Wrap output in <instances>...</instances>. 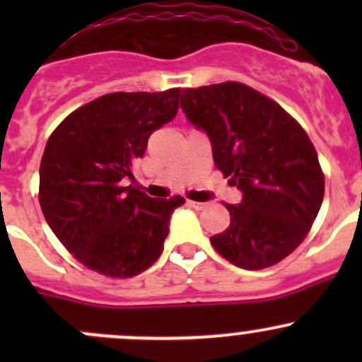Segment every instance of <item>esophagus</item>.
<instances>
[{"label": "esophagus", "mask_w": 362, "mask_h": 362, "mask_svg": "<svg viewBox=\"0 0 362 362\" xmlns=\"http://www.w3.org/2000/svg\"><path fill=\"white\" fill-rule=\"evenodd\" d=\"M189 206L196 208V210H203L204 206H206V203H202V202H187Z\"/></svg>", "instance_id": "obj_1"}]
</instances>
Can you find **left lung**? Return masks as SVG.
Masks as SVG:
<instances>
[{
  "mask_svg": "<svg viewBox=\"0 0 362 362\" xmlns=\"http://www.w3.org/2000/svg\"><path fill=\"white\" fill-rule=\"evenodd\" d=\"M185 117L206 131L217 170L242 191L214 249L243 269L286 259L308 235L324 199V173L306 131L276 101L240 82L184 89Z\"/></svg>",
  "mask_w": 362,
  "mask_h": 362,
  "instance_id": "8db88e82",
  "label": "left lung"
}]
</instances>
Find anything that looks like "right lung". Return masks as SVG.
Returning <instances> with one entry per match:
<instances>
[{"instance_id": "obj_1", "label": "right lung", "mask_w": 362, "mask_h": 362, "mask_svg": "<svg viewBox=\"0 0 362 362\" xmlns=\"http://www.w3.org/2000/svg\"><path fill=\"white\" fill-rule=\"evenodd\" d=\"M180 89L112 93L71 112L50 134L40 164V206L76 261L129 279L159 259L180 196L148 198L126 185L148 136L173 120Z\"/></svg>"}]
</instances>
